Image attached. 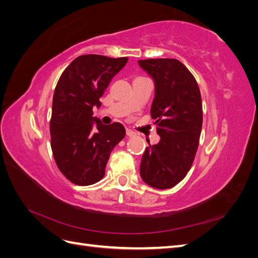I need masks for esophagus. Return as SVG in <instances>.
<instances>
[{
  "label": "esophagus",
  "instance_id": "esophagus-1",
  "mask_svg": "<svg viewBox=\"0 0 258 258\" xmlns=\"http://www.w3.org/2000/svg\"><path fill=\"white\" fill-rule=\"evenodd\" d=\"M126 135L129 137V138H131V137H134L136 134L132 130H130V129H127L126 130Z\"/></svg>",
  "mask_w": 258,
  "mask_h": 258
}]
</instances>
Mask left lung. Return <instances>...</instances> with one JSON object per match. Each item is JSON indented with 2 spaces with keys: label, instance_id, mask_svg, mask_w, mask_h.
Returning <instances> with one entry per match:
<instances>
[{
  "label": "left lung",
  "instance_id": "8db88e82",
  "mask_svg": "<svg viewBox=\"0 0 258 258\" xmlns=\"http://www.w3.org/2000/svg\"><path fill=\"white\" fill-rule=\"evenodd\" d=\"M152 77L155 96L151 107L160 141L142 156L140 174L154 188L167 189L186 176L196 155L202 128V104L198 84L176 59L139 60Z\"/></svg>",
  "mask_w": 258,
  "mask_h": 258
}]
</instances>
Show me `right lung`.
<instances>
[{
	"label": "right lung",
	"instance_id": "1",
	"mask_svg": "<svg viewBox=\"0 0 258 258\" xmlns=\"http://www.w3.org/2000/svg\"><path fill=\"white\" fill-rule=\"evenodd\" d=\"M127 57L83 54L61 74L52 99L51 150L63 175L76 185H91L105 174L113 148L126 136L119 122L103 124L93 117L113 77Z\"/></svg>",
	"mask_w": 258,
	"mask_h": 258
}]
</instances>
